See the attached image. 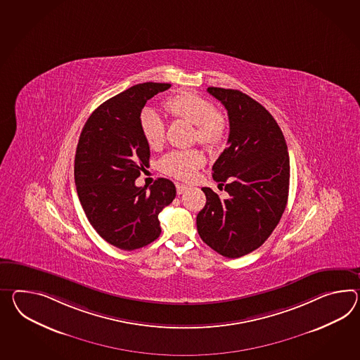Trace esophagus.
I'll list each match as a JSON object with an SVG mask.
<instances>
[{"label": "esophagus", "mask_w": 360, "mask_h": 360, "mask_svg": "<svg viewBox=\"0 0 360 360\" xmlns=\"http://www.w3.org/2000/svg\"><path fill=\"white\" fill-rule=\"evenodd\" d=\"M176 193H178V195H182V193H186V191L188 190V187H187V186H184V184H176Z\"/></svg>", "instance_id": "34e87169"}]
</instances>
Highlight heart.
Instances as JSON below:
<instances>
[{"instance_id":"1","label":"heart","mask_w":360,"mask_h":360,"mask_svg":"<svg viewBox=\"0 0 360 360\" xmlns=\"http://www.w3.org/2000/svg\"><path fill=\"white\" fill-rule=\"evenodd\" d=\"M169 113L195 124V139L207 148H216L228 132L226 118L205 97L191 91H184L167 101ZM141 130L150 148H158L165 141V122L152 108L143 109L141 113ZM204 158L196 149L173 150L160 160V169L167 176L188 181L196 170L202 167Z\"/></svg>"}]
</instances>
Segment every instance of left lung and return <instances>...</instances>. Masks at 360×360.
Here are the masks:
<instances>
[{"label":"left lung","mask_w":360,"mask_h":360,"mask_svg":"<svg viewBox=\"0 0 360 360\" xmlns=\"http://www.w3.org/2000/svg\"><path fill=\"white\" fill-rule=\"evenodd\" d=\"M207 91L228 110V147L212 176L229 198L202 187L207 202L196 226L212 250L237 259L263 245L280 222L289 196V153L280 126L252 97L238 89Z\"/></svg>","instance_id":"8db88e82"}]
</instances>
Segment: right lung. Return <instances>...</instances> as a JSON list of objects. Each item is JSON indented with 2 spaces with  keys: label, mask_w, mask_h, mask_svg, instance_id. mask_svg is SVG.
<instances>
[{
  "label": "right lung",
  "mask_w": 360,
  "mask_h": 360,
  "mask_svg": "<svg viewBox=\"0 0 360 360\" xmlns=\"http://www.w3.org/2000/svg\"><path fill=\"white\" fill-rule=\"evenodd\" d=\"M167 88L153 82L132 86L98 106L80 132L74 164L80 204L97 234L124 251L158 239V214L176 198V186L165 178L149 190L135 186L150 156L141 109Z\"/></svg>",
  "instance_id": "right-lung-1"
}]
</instances>
